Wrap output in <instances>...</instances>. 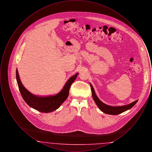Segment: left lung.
I'll list each match as a JSON object with an SVG mask.
<instances>
[{"label":"left lung","mask_w":152,"mask_h":152,"mask_svg":"<svg viewBox=\"0 0 152 152\" xmlns=\"http://www.w3.org/2000/svg\"><path fill=\"white\" fill-rule=\"evenodd\" d=\"M90 86L91 87V90H92V97L94 99L96 104L97 106L99 107V108L101 110L102 112L108 115H117L118 114H120L123 113L124 112L129 110L130 108H132L138 101L137 100L130 103L129 104L126 105H123V106H110L105 104L104 103L99 99V97L97 96V95L95 93L94 88L90 83Z\"/></svg>","instance_id":"1"}]
</instances>
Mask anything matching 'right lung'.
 Here are the masks:
<instances>
[{
	"label": "right lung",
	"mask_w": 152,
	"mask_h": 152,
	"mask_svg": "<svg viewBox=\"0 0 152 152\" xmlns=\"http://www.w3.org/2000/svg\"><path fill=\"white\" fill-rule=\"evenodd\" d=\"M79 73L71 77L66 81L62 89L57 94L47 96H37L29 92L21 82L18 69L16 71V77L18 87L22 97L30 107L43 113H50L58 109L67 99L69 91L73 82L75 80Z\"/></svg>",
	"instance_id": "add662e5"
}]
</instances>
